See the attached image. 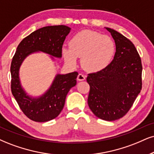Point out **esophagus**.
I'll list each match as a JSON object with an SVG mask.
<instances>
[{
	"label": "esophagus",
	"mask_w": 154,
	"mask_h": 154,
	"mask_svg": "<svg viewBox=\"0 0 154 154\" xmlns=\"http://www.w3.org/2000/svg\"><path fill=\"white\" fill-rule=\"evenodd\" d=\"M85 79H86V76H85L82 73H79V75H78V77H77V80L79 81H84Z\"/></svg>",
	"instance_id": "esophagus-1"
}]
</instances>
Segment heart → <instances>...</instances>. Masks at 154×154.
Listing matches in <instances>:
<instances>
[{
  "instance_id": "1",
  "label": "heart",
  "mask_w": 154,
  "mask_h": 154,
  "mask_svg": "<svg viewBox=\"0 0 154 154\" xmlns=\"http://www.w3.org/2000/svg\"><path fill=\"white\" fill-rule=\"evenodd\" d=\"M70 47H63L62 54L66 62L75 66L81 57V65L86 71L99 72L110 65L116 52L114 41L111 37L98 32L83 30L71 38Z\"/></svg>"
}]
</instances>
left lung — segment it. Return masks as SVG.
<instances>
[{
  "instance_id": "1",
  "label": "left lung",
  "mask_w": 154,
  "mask_h": 154,
  "mask_svg": "<svg viewBox=\"0 0 154 154\" xmlns=\"http://www.w3.org/2000/svg\"><path fill=\"white\" fill-rule=\"evenodd\" d=\"M106 28L115 41V56L103 71L88 75V103L96 116L112 121L128 113L141 92L142 64L129 39L115 30Z\"/></svg>"
}]
</instances>
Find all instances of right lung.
Segmentation results:
<instances>
[{
    "instance_id": "obj_1",
    "label": "right lung",
    "mask_w": 154,
    "mask_h": 154,
    "mask_svg": "<svg viewBox=\"0 0 154 154\" xmlns=\"http://www.w3.org/2000/svg\"><path fill=\"white\" fill-rule=\"evenodd\" d=\"M71 28L63 25L45 26L38 29L19 43L11 66V92L25 115L36 122H46L60 114L66 97L72 87L76 85V71L57 74L50 88L38 98L28 96L22 88L19 69L25 58L37 51L61 58L62 47ZM52 58H54L52 57Z\"/></svg>"
}]
</instances>
